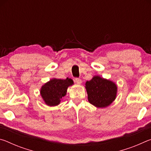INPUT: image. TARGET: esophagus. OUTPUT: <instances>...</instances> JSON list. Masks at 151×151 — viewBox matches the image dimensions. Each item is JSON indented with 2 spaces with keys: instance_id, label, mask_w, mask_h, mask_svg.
I'll list each match as a JSON object with an SVG mask.
<instances>
[{
  "instance_id": "esophagus-1",
  "label": "esophagus",
  "mask_w": 151,
  "mask_h": 151,
  "mask_svg": "<svg viewBox=\"0 0 151 151\" xmlns=\"http://www.w3.org/2000/svg\"><path fill=\"white\" fill-rule=\"evenodd\" d=\"M75 82L78 84V85H81V84L82 83V81L81 80L80 78H76L75 79Z\"/></svg>"
}]
</instances>
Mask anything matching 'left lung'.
I'll return each instance as SVG.
<instances>
[{
  "label": "left lung",
  "instance_id": "1",
  "mask_svg": "<svg viewBox=\"0 0 151 151\" xmlns=\"http://www.w3.org/2000/svg\"><path fill=\"white\" fill-rule=\"evenodd\" d=\"M85 87L88 102L97 108L109 106L116 99L118 88L115 83L99 75L86 81Z\"/></svg>",
  "mask_w": 151,
  "mask_h": 151
}]
</instances>
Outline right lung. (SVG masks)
<instances>
[{
    "mask_svg": "<svg viewBox=\"0 0 151 151\" xmlns=\"http://www.w3.org/2000/svg\"><path fill=\"white\" fill-rule=\"evenodd\" d=\"M73 85V81L68 77L66 79L52 78L41 86L40 96L47 106H56L66 95L68 88Z\"/></svg>",
    "mask_w": 151,
    "mask_h": 151,
    "instance_id": "add662e5",
    "label": "right lung"
}]
</instances>
